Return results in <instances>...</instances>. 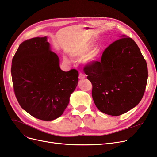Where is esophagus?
<instances>
[{"label": "esophagus", "mask_w": 157, "mask_h": 157, "mask_svg": "<svg viewBox=\"0 0 157 157\" xmlns=\"http://www.w3.org/2000/svg\"><path fill=\"white\" fill-rule=\"evenodd\" d=\"M78 78H80V79H84V78H85V75L83 74V73H80V74H79V76H78Z\"/></svg>", "instance_id": "34e87169"}]
</instances>
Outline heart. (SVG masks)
<instances>
[{
    "label": "heart",
    "mask_w": 157,
    "mask_h": 157,
    "mask_svg": "<svg viewBox=\"0 0 157 157\" xmlns=\"http://www.w3.org/2000/svg\"><path fill=\"white\" fill-rule=\"evenodd\" d=\"M93 45H94V43L92 41L85 42V43L82 44L81 45L78 46L77 48H76L75 49L71 51V56H72L73 58H75L82 57L86 55L88 52L91 50ZM98 52V49H95L93 51L90 52L89 54H88L86 56H85L84 59V62L89 63L93 61L96 58ZM63 60L66 61V62H68L69 61L67 58H66V57H63Z\"/></svg>",
    "instance_id": "heart-1"
}]
</instances>
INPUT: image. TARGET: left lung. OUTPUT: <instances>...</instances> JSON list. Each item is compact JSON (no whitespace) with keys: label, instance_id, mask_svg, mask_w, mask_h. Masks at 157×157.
Segmentation results:
<instances>
[{"label":"left lung","instance_id":"obj_1","mask_svg":"<svg viewBox=\"0 0 157 157\" xmlns=\"http://www.w3.org/2000/svg\"><path fill=\"white\" fill-rule=\"evenodd\" d=\"M92 84L99 111L119 116L136 107L144 96L148 78L146 61L135 41L122 36L103 51L100 61L84 67Z\"/></svg>","mask_w":157,"mask_h":157}]
</instances>
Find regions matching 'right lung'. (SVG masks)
<instances>
[{
	"label": "right lung",
	"mask_w": 157,
	"mask_h": 157,
	"mask_svg": "<svg viewBox=\"0 0 157 157\" xmlns=\"http://www.w3.org/2000/svg\"><path fill=\"white\" fill-rule=\"evenodd\" d=\"M14 94L23 109L38 119L59 117L78 81V72L61 70L58 56L47 37H35L20 45L12 61Z\"/></svg>",
	"instance_id": "add662e5"
}]
</instances>
